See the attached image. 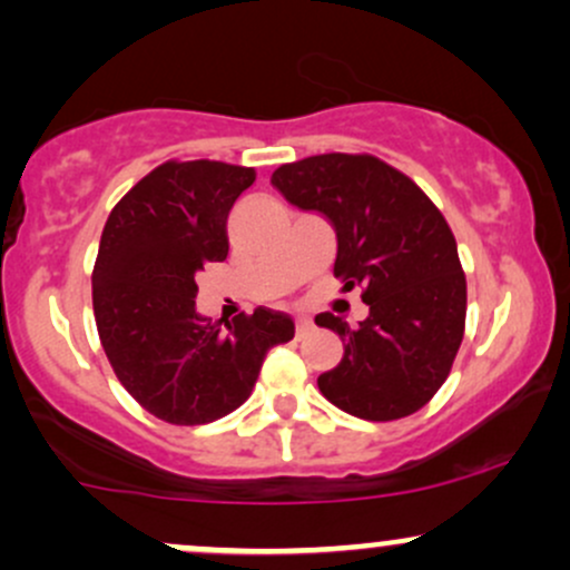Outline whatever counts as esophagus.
Instances as JSON below:
<instances>
[{
  "label": "esophagus",
  "mask_w": 570,
  "mask_h": 570,
  "mask_svg": "<svg viewBox=\"0 0 570 570\" xmlns=\"http://www.w3.org/2000/svg\"><path fill=\"white\" fill-rule=\"evenodd\" d=\"M294 332H297V337H305V335H311L313 332V322L311 318H297V326H294Z\"/></svg>",
  "instance_id": "esophagus-1"
}]
</instances>
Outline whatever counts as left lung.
Segmentation results:
<instances>
[{"mask_svg": "<svg viewBox=\"0 0 570 570\" xmlns=\"http://www.w3.org/2000/svg\"><path fill=\"white\" fill-rule=\"evenodd\" d=\"M292 206L326 217L337 235L335 278L362 289L358 326L332 313L343 358L318 375L335 407L364 421L417 412L448 381L466 324V276L453 230L410 176L372 155H313L273 171Z\"/></svg>", "mask_w": 570, "mask_h": 570, "instance_id": "1", "label": "left lung"}]
</instances>
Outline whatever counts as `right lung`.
Segmentation results:
<instances>
[{"instance_id": "1", "label": "right lung", "mask_w": 570, "mask_h": 570, "mask_svg": "<svg viewBox=\"0 0 570 570\" xmlns=\"http://www.w3.org/2000/svg\"><path fill=\"white\" fill-rule=\"evenodd\" d=\"M254 168L168 160L109 214L94 267V313L117 381L174 426H200L252 396L267 351L289 343L286 313L257 307L233 324L195 311L198 273L227 257V217Z\"/></svg>"}]
</instances>
